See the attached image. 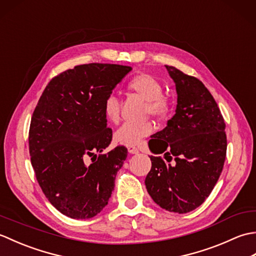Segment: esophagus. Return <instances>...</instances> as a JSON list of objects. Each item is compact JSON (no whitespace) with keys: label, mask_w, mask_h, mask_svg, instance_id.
<instances>
[{"label":"esophagus","mask_w":256,"mask_h":256,"mask_svg":"<svg viewBox=\"0 0 256 256\" xmlns=\"http://www.w3.org/2000/svg\"><path fill=\"white\" fill-rule=\"evenodd\" d=\"M128 150L130 154H138L140 150L138 148H135V146H128Z\"/></svg>","instance_id":"esophagus-1"}]
</instances>
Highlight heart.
<instances>
[{
    "instance_id": "1",
    "label": "heart",
    "mask_w": 256,
    "mask_h": 256,
    "mask_svg": "<svg viewBox=\"0 0 256 256\" xmlns=\"http://www.w3.org/2000/svg\"><path fill=\"white\" fill-rule=\"evenodd\" d=\"M128 89L145 100L146 114L156 118L165 116L170 110V103L162 94V86L155 77L148 74H138L128 81ZM103 113L110 122H116L120 116V102L118 98L108 96L103 102ZM154 126L150 121L126 122L114 132V142L134 146L153 132Z\"/></svg>"
}]
</instances>
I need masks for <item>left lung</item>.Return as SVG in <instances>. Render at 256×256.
Here are the masks:
<instances>
[{
    "mask_svg": "<svg viewBox=\"0 0 256 256\" xmlns=\"http://www.w3.org/2000/svg\"><path fill=\"white\" fill-rule=\"evenodd\" d=\"M176 84V113L148 142L155 154L145 178L150 196L162 209L187 214L209 197L224 170L226 123L214 96L199 79L167 66ZM174 158L176 162L170 164Z\"/></svg>",
    "mask_w": 256,
    "mask_h": 256,
    "instance_id": "obj_1",
    "label": "left lung"
}]
</instances>
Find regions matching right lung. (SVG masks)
Wrapping results in <instances>:
<instances>
[{
    "label": "right lung",
    "mask_w": 256,
    "mask_h": 256,
    "mask_svg": "<svg viewBox=\"0 0 256 256\" xmlns=\"http://www.w3.org/2000/svg\"><path fill=\"white\" fill-rule=\"evenodd\" d=\"M131 70L113 64L68 69L50 81L32 113L28 143L36 179L50 202L69 218L90 219L111 197L128 148L100 154L112 140L103 102ZM88 156L92 164L86 166Z\"/></svg>",
    "instance_id": "1"
}]
</instances>
